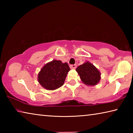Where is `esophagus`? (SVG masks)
Segmentation results:
<instances>
[{"label":"esophagus","instance_id":"1","mask_svg":"<svg viewBox=\"0 0 133 133\" xmlns=\"http://www.w3.org/2000/svg\"><path fill=\"white\" fill-rule=\"evenodd\" d=\"M70 67L71 69H75L76 68V64H71L70 66Z\"/></svg>","mask_w":133,"mask_h":133}]
</instances>
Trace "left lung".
I'll list each match as a JSON object with an SVG mask.
<instances>
[{
  "mask_svg": "<svg viewBox=\"0 0 133 133\" xmlns=\"http://www.w3.org/2000/svg\"><path fill=\"white\" fill-rule=\"evenodd\" d=\"M76 71L82 82L87 85H95L99 83L101 74L93 64L89 62L78 66Z\"/></svg>",
  "mask_w": 133,
  "mask_h": 133,
  "instance_id": "left-lung-1",
  "label": "left lung"
}]
</instances>
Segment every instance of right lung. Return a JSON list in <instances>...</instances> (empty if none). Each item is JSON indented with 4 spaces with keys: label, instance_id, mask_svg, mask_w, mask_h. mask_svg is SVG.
<instances>
[{
    "label": "right lung",
    "instance_id": "1",
    "mask_svg": "<svg viewBox=\"0 0 133 133\" xmlns=\"http://www.w3.org/2000/svg\"><path fill=\"white\" fill-rule=\"evenodd\" d=\"M70 69L67 63L53 60L46 64L38 74L37 79L40 84L49 90H53L64 84V80Z\"/></svg>",
    "mask_w": 133,
    "mask_h": 133
}]
</instances>
